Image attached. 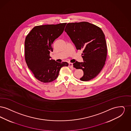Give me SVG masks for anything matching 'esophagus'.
<instances>
[{"instance_id": "esophagus-1", "label": "esophagus", "mask_w": 131, "mask_h": 131, "mask_svg": "<svg viewBox=\"0 0 131 131\" xmlns=\"http://www.w3.org/2000/svg\"><path fill=\"white\" fill-rule=\"evenodd\" d=\"M69 66L70 68H73V63H69Z\"/></svg>"}]
</instances>
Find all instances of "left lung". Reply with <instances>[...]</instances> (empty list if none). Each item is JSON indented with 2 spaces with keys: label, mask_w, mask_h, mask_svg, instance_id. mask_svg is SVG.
Returning <instances> with one entry per match:
<instances>
[{
  "label": "left lung",
  "mask_w": 131,
  "mask_h": 131,
  "mask_svg": "<svg viewBox=\"0 0 131 131\" xmlns=\"http://www.w3.org/2000/svg\"><path fill=\"white\" fill-rule=\"evenodd\" d=\"M77 50H82L83 61L73 66L82 69V81H88L99 74L105 64L107 46L104 32L99 27L86 21L68 23L65 29Z\"/></svg>",
  "instance_id": "obj_1"
}]
</instances>
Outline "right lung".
<instances>
[{
	"label": "right lung",
	"instance_id": "add662e5",
	"mask_svg": "<svg viewBox=\"0 0 131 131\" xmlns=\"http://www.w3.org/2000/svg\"><path fill=\"white\" fill-rule=\"evenodd\" d=\"M67 23L36 26L25 38V60L28 68L39 81L48 83L54 81L66 62H57L50 59L52 44L63 33Z\"/></svg>",
	"mask_w": 131,
	"mask_h": 131
}]
</instances>
